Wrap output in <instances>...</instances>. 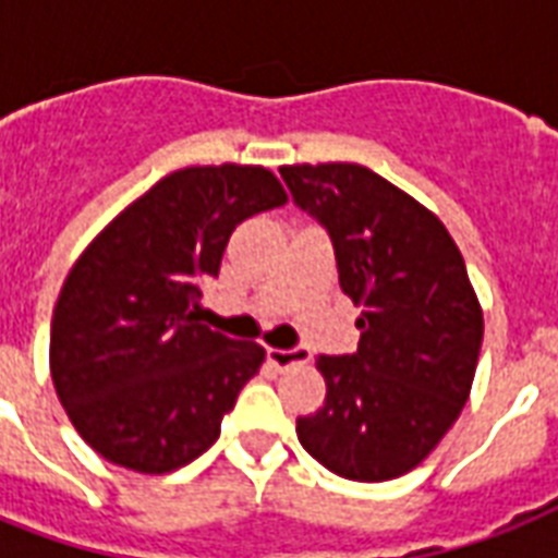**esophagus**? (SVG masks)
I'll list each match as a JSON object with an SVG mask.
<instances>
[{"instance_id":"34e87169","label":"esophagus","mask_w":558,"mask_h":558,"mask_svg":"<svg viewBox=\"0 0 558 558\" xmlns=\"http://www.w3.org/2000/svg\"><path fill=\"white\" fill-rule=\"evenodd\" d=\"M266 359H269L271 365L278 367V371H289V367L310 365V359H313V353H310V350H306V348H292V350L269 348V350H266Z\"/></svg>"}]
</instances>
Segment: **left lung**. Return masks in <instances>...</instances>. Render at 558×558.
Instances as JSON below:
<instances>
[{"mask_svg": "<svg viewBox=\"0 0 558 558\" xmlns=\"http://www.w3.org/2000/svg\"><path fill=\"white\" fill-rule=\"evenodd\" d=\"M295 202L330 231L339 283L362 315L353 356H318L324 405L298 440L350 481L379 484L420 466L466 405L484 310L437 214L379 173L283 165Z\"/></svg>", "mask_w": 558, "mask_h": 558, "instance_id": "obj_1", "label": "left lung"}]
</instances>
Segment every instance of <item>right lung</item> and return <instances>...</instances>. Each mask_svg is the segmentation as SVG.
Instances as JSON below:
<instances>
[{"label":"right lung","instance_id":"right-lung-1","mask_svg":"<svg viewBox=\"0 0 558 558\" xmlns=\"http://www.w3.org/2000/svg\"><path fill=\"white\" fill-rule=\"evenodd\" d=\"M280 205L287 191L260 165L173 170L74 260L48 365L65 414L100 458L168 475L217 442L266 350L202 324L199 280L217 275L243 219Z\"/></svg>","mask_w":558,"mask_h":558}]
</instances>
